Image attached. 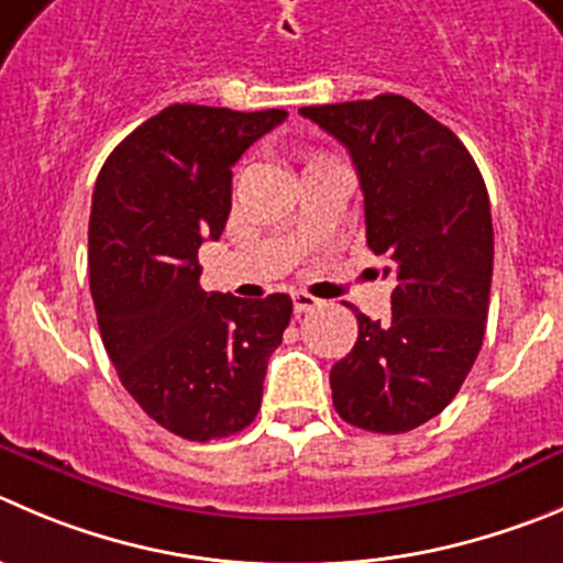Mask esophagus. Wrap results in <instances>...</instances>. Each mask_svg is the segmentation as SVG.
Here are the masks:
<instances>
[{
  "label": "esophagus",
  "instance_id": "esophagus-1",
  "mask_svg": "<svg viewBox=\"0 0 563 563\" xmlns=\"http://www.w3.org/2000/svg\"><path fill=\"white\" fill-rule=\"evenodd\" d=\"M318 303V298L309 296V292H292V307H296V312H309V309H314Z\"/></svg>",
  "mask_w": 563,
  "mask_h": 563
}]
</instances>
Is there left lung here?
I'll return each instance as SVG.
<instances>
[{
    "label": "left lung",
    "mask_w": 563,
    "mask_h": 563,
    "mask_svg": "<svg viewBox=\"0 0 563 563\" xmlns=\"http://www.w3.org/2000/svg\"><path fill=\"white\" fill-rule=\"evenodd\" d=\"M301 115L351 154L367 245L395 278L387 323L356 309V345L331 367L334 409L365 431H411L456 398L484 342L495 260L484 176L464 143L406 96Z\"/></svg>",
    "instance_id": "obj_1"
}]
</instances>
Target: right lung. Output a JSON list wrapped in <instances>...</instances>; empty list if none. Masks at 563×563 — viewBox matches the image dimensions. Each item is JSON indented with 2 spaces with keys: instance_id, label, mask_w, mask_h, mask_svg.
<instances>
[{
  "instance_id": "right-lung-1",
  "label": "right lung",
  "mask_w": 563,
  "mask_h": 563,
  "mask_svg": "<svg viewBox=\"0 0 563 563\" xmlns=\"http://www.w3.org/2000/svg\"><path fill=\"white\" fill-rule=\"evenodd\" d=\"M285 118L170 104L96 179L88 262L101 342L141 409L190 442L251 426L290 323L285 292L245 301L198 285V245L221 238L232 210V165Z\"/></svg>"
}]
</instances>
